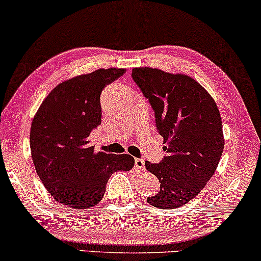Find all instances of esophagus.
Here are the masks:
<instances>
[{
  "instance_id": "obj_1",
  "label": "esophagus",
  "mask_w": 261,
  "mask_h": 261,
  "mask_svg": "<svg viewBox=\"0 0 261 261\" xmlns=\"http://www.w3.org/2000/svg\"><path fill=\"white\" fill-rule=\"evenodd\" d=\"M134 167H135V169H138V170H144L145 161L140 160V158H137V160L134 161Z\"/></svg>"
}]
</instances>
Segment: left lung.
<instances>
[{"label": "left lung", "instance_id": "1", "mask_svg": "<svg viewBox=\"0 0 261 261\" xmlns=\"http://www.w3.org/2000/svg\"><path fill=\"white\" fill-rule=\"evenodd\" d=\"M132 77L150 101L167 143L161 163H145L161 182V191L147 201L157 208L180 207L201 192L221 161L224 135L217 104L186 74L139 67Z\"/></svg>", "mask_w": 261, "mask_h": 261}]
</instances>
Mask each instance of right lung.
<instances>
[{
  "mask_svg": "<svg viewBox=\"0 0 261 261\" xmlns=\"http://www.w3.org/2000/svg\"><path fill=\"white\" fill-rule=\"evenodd\" d=\"M124 72L100 68L62 81L33 117L30 146L36 171L53 198L67 207L96 206L111 174L134 167L130 154L94 152L89 140L101 121V91Z\"/></svg>",
  "mask_w": 261,
  "mask_h": 261,
  "instance_id": "add662e5",
  "label": "right lung"
}]
</instances>
